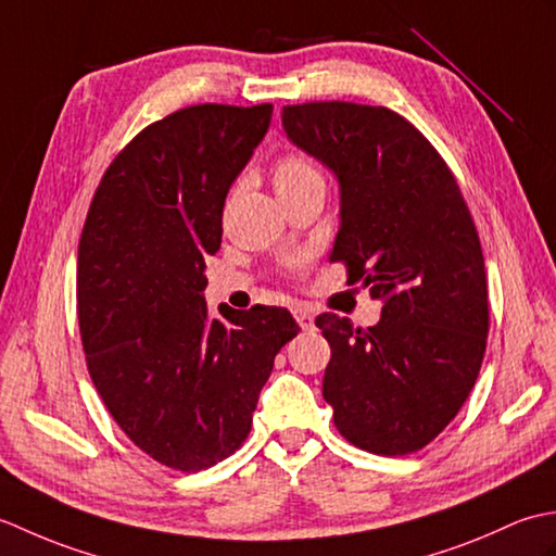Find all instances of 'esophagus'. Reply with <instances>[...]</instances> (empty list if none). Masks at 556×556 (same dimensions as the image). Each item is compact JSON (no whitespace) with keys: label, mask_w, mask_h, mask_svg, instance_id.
Segmentation results:
<instances>
[{"label":"esophagus","mask_w":556,"mask_h":556,"mask_svg":"<svg viewBox=\"0 0 556 556\" xmlns=\"http://www.w3.org/2000/svg\"><path fill=\"white\" fill-rule=\"evenodd\" d=\"M293 317H296V323L301 325V329H313L315 327V317L308 308H296V311H293Z\"/></svg>","instance_id":"34e87169"}]
</instances>
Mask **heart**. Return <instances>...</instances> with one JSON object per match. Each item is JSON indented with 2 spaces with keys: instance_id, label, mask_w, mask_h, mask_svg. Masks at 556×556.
<instances>
[{
  "instance_id": "1",
  "label": "heart",
  "mask_w": 556,
  "mask_h": 556,
  "mask_svg": "<svg viewBox=\"0 0 556 556\" xmlns=\"http://www.w3.org/2000/svg\"><path fill=\"white\" fill-rule=\"evenodd\" d=\"M323 181V174L317 172L315 164L296 155V152H289V155H281L275 164H271V184H275L277 195H285L296 191V188L305 186V184H315Z\"/></svg>"
}]
</instances>
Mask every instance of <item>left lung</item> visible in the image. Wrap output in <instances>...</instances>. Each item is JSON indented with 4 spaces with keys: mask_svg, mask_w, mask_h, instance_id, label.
Instances as JSON below:
<instances>
[{
    "mask_svg": "<svg viewBox=\"0 0 556 556\" xmlns=\"http://www.w3.org/2000/svg\"><path fill=\"white\" fill-rule=\"evenodd\" d=\"M281 124L334 172L341 227L329 260L382 301L375 327L334 313L323 396L346 440L382 456L430 444L473 389L488 346L485 260L440 152L404 116L356 102H303Z\"/></svg>",
    "mask_w": 556,
    "mask_h": 556,
    "instance_id": "1",
    "label": "left lung"
}]
</instances>
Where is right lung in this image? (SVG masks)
I'll use <instances>...</instances> for the list:
<instances>
[{
	"instance_id": "obj_1",
	"label": "right lung",
	"mask_w": 556,
	"mask_h": 556,
	"mask_svg": "<svg viewBox=\"0 0 556 556\" xmlns=\"http://www.w3.org/2000/svg\"><path fill=\"white\" fill-rule=\"evenodd\" d=\"M271 104H193L146 126L104 172L78 243V327L102 404L140 452L184 473L215 466L253 425L299 325L287 308L212 315L205 257L229 186Z\"/></svg>"
}]
</instances>
